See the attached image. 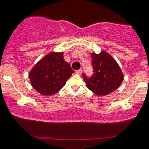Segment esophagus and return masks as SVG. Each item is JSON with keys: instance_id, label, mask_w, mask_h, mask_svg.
<instances>
[{"instance_id": "obj_1", "label": "esophagus", "mask_w": 149, "mask_h": 149, "mask_svg": "<svg viewBox=\"0 0 149 149\" xmlns=\"http://www.w3.org/2000/svg\"><path fill=\"white\" fill-rule=\"evenodd\" d=\"M75 73H76L77 74L81 75V73H82V70L81 69H79V70H76V71H75Z\"/></svg>"}]
</instances>
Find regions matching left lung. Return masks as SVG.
I'll return each instance as SVG.
<instances>
[{"label":"left lung","instance_id":"left-lung-1","mask_svg":"<svg viewBox=\"0 0 149 149\" xmlns=\"http://www.w3.org/2000/svg\"><path fill=\"white\" fill-rule=\"evenodd\" d=\"M91 55L94 74L90 78L83 75L87 87L97 96L109 95L122 84L124 78L122 70L107 52L102 50L99 54L92 52Z\"/></svg>","mask_w":149,"mask_h":149}]
</instances>
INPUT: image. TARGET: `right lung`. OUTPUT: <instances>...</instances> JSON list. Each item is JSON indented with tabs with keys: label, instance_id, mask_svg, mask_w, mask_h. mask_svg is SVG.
<instances>
[{
	"label": "right lung",
	"instance_id": "1",
	"mask_svg": "<svg viewBox=\"0 0 149 149\" xmlns=\"http://www.w3.org/2000/svg\"><path fill=\"white\" fill-rule=\"evenodd\" d=\"M64 52H50L35 64L29 72L30 83L42 95L51 96L64 86L74 73L64 60Z\"/></svg>",
	"mask_w": 149,
	"mask_h": 149
}]
</instances>
